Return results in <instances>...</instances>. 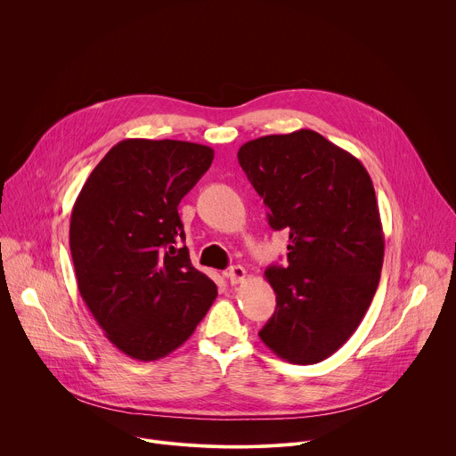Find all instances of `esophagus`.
<instances>
[{
	"label": "esophagus",
	"mask_w": 456,
	"mask_h": 456,
	"mask_svg": "<svg viewBox=\"0 0 456 456\" xmlns=\"http://www.w3.org/2000/svg\"><path fill=\"white\" fill-rule=\"evenodd\" d=\"M225 276H227V280H229L232 285H236V283H241V281L245 280L247 273H245V269H243L241 265H232V267L225 273Z\"/></svg>",
	"instance_id": "esophagus-1"
}]
</instances>
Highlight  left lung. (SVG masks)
<instances>
[{"label": "left lung", "instance_id": "8db88e82", "mask_svg": "<svg viewBox=\"0 0 456 456\" xmlns=\"http://www.w3.org/2000/svg\"><path fill=\"white\" fill-rule=\"evenodd\" d=\"M238 162L269 225L289 232V265L265 271L276 310L259 339L294 364L324 361L357 330L380 280L384 234L371 178L312 129L248 141Z\"/></svg>", "mask_w": 456, "mask_h": 456}]
</instances>
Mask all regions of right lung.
<instances>
[{
	"mask_svg": "<svg viewBox=\"0 0 456 456\" xmlns=\"http://www.w3.org/2000/svg\"><path fill=\"white\" fill-rule=\"evenodd\" d=\"M215 151L183 141L126 139L90 173L70 220L79 294L126 355L157 361L191 338L218 296L191 265L178 204Z\"/></svg>",
	"mask_w": 456,
	"mask_h": 456,
	"instance_id": "1",
	"label": "right lung"
}]
</instances>
